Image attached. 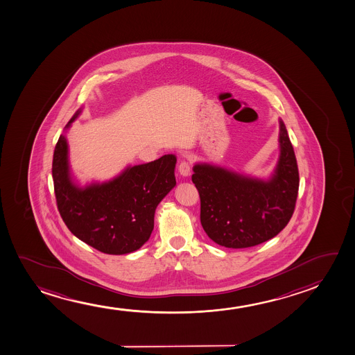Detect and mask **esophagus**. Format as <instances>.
Segmentation results:
<instances>
[{
  "label": "esophagus",
  "mask_w": 355,
  "mask_h": 355,
  "mask_svg": "<svg viewBox=\"0 0 355 355\" xmlns=\"http://www.w3.org/2000/svg\"><path fill=\"white\" fill-rule=\"evenodd\" d=\"M179 171L182 176H189L191 174V163L189 160H181L179 164Z\"/></svg>",
  "instance_id": "1"
}]
</instances>
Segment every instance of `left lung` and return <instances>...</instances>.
I'll list each match as a JSON object with an SVG mask.
<instances>
[{
	"label": "left lung",
	"mask_w": 355,
	"mask_h": 355,
	"mask_svg": "<svg viewBox=\"0 0 355 355\" xmlns=\"http://www.w3.org/2000/svg\"><path fill=\"white\" fill-rule=\"evenodd\" d=\"M280 160L271 180L261 181L208 164L193 166L200 224L215 243L247 248L284 230L293 211L300 173L293 146L280 120Z\"/></svg>",
	"instance_id": "obj_1"
}]
</instances>
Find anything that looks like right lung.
<instances>
[{"label": "right lung", "mask_w": 355, "mask_h": 355, "mask_svg": "<svg viewBox=\"0 0 355 355\" xmlns=\"http://www.w3.org/2000/svg\"><path fill=\"white\" fill-rule=\"evenodd\" d=\"M175 164L174 155H163L128 168L110 182L79 189L70 180L68 145L60 135L52 162L57 208L70 232L95 250L105 254L131 253L150 239L155 208L176 185Z\"/></svg>", "instance_id": "1"}]
</instances>
